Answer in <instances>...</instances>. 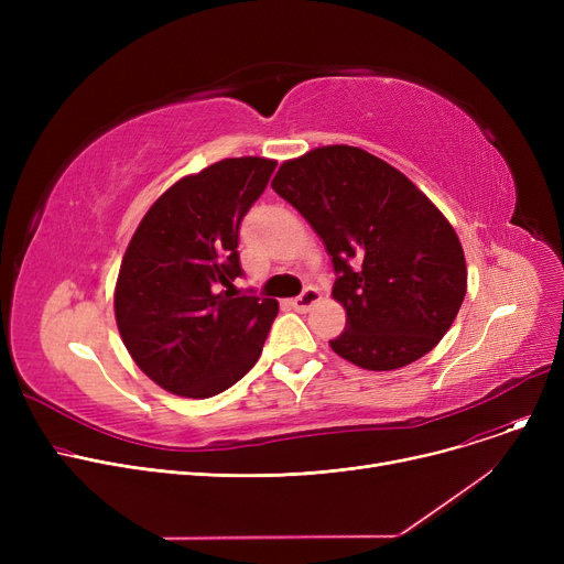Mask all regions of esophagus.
<instances>
[{
  "instance_id": "34e87169",
  "label": "esophagus",
  "mask_w": 564,
  "mask_h": 564,
  "mask_svg": "<svg viewBox=\"0 0 564 564\" xmlns=\"http://www.w3.org/2000/svg\"><path fill=\"white\" fill-rule=\"evenodd\" d=\"M319 300H322V294H319L317 288H306L297 300H292V308L300 311V313H306V311H311Z\"/></svg>"
}]
</instances>
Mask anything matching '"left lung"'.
<instances>
[{"label":"left lung","mask_w":564,"mask_h":564,"mask_svg":"<svg viewBox=\"0 0 564 564\" xmlns=\"http://www.w3.org/2000/svg\"><path fill=\"white\" fill-rule=\"evenodd\" d=\"M272 189L332 256L345 332L338 357L366 370L419 361L446 336L466 294L459 237L404 173L357 145H322L281 164Z\"/></svg>","instance_id":"obj_1"}]
</instances>
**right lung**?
<instances>
[{"label": "right lung", "mask_w": 564, "mask_h": 564, "mask_svg": "<svg viewBox=\"0 0 564 564\" xmlns=\"http://www.w3.org/2000/svg\"><path fill=\"white\" fill-rule=\"evenodd\" d=\"M274 160L230 158L171 185L137 226L118 272L113 313L134 364L158 387L213 398L258 361L276 300L242 294L237 232Z\"/></svg>", "instance_id": "obj_1"}]
</instances>
